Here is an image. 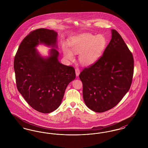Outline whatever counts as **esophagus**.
Listing matches in <instances>:
<instances>
[{
    "instance_id": "esophagus-1",
    "label": "esophagus",
    "mask_w": 148,
    "mask_h": 148,
    "mask_svg": "<svg viewBox=\"0 0 148 148\" xmlns=\"http://www.w3.org/2000/svg\"><path fill=\"white\" fill-rule=\"evenodd\" d=\"M75 73H76V75H77V77H78L79 75V74H80V69H79V68H77L75 69Z\"/></svg>"
}]
</instances>
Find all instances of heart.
<instances>
[{"mask_svg": "<svg viewBox=\"0 0 148 148\" xmlns=\"http://www.w3.org/2000/svg\"><path fill=\"white\" fill-rule=\"evenodd\" d=\"M106 39L101 35L86 34L82 36L71 44V51L65 49L64 54L69 60L73 59L74 54H80L79 59L83 64H92L95 62L106 48Z\"/></svg>", "mask_w": 148, "mask_h": 148, "instance_id": "b5f03b06", "label": "heart"}]
</instances>
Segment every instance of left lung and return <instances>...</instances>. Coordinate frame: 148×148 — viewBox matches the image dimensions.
Wrapping results in <instances>:
<instances>
[{"label":"left lung","mask_w":148,"mask_h":148,"mask_svg":"<svg viewBox=\"0 0 148 148\" xmlns=\"http://www.w3.org/2000/svg\"><path fill=\"white\" fill-rule=\"evenodd\" d=\"M103 54L79 74L85 103L102 113L116 106L129 91L134 74V58L115 29Z\"/></svg>","instance_id":"8db88e82"}]
</instances>
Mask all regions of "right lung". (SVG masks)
I'll return each instance as SVG.
<instances>
[{
    "instance_id": "1",
    "label": "right lung",
    "mask_w": 148,
    "mask_h": 148,
    "mask_svg": "<svg viewBox=\"0 0 148 148\" xmlns=\"http://www.w3.org/2000/svg\"><path fill=\"white\" fill-rule=\"evenodd\" d=\"M56 36L53 30H33L23 40L14 58L17 89L29 105L40 113L56 110L68 85L76 77L73 66L59 62L57 50L51 49L50 56L44 58L35 48L39 43L56 47Z\"/></svg>"
}]
</instances>
